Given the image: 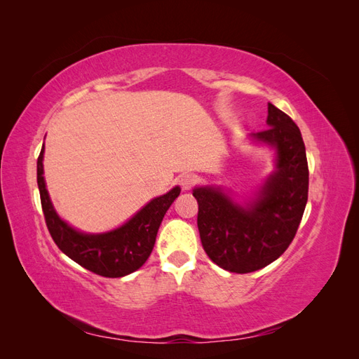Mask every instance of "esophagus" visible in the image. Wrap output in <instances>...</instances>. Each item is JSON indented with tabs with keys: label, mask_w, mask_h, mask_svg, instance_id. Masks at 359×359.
I'll use <instances>...</instances> for the list:
<instances>
[{
	"label": "esophagus",
	"mask_w": 359,
	"mask_h": 359,
	"mask_svg": "<svg viewBox=\"0 0 359 359\" xmlns=\"http://www.w3.org/2000/svg\"><path fill=\"white\" fill-rule=\"evenodd\" d=\"M196 182L198 177L193 175V173H186V175L180 177V186L182 187V190H190Z\"/></svg>",
	"instance_id": "obj_1"
}]
</instances>
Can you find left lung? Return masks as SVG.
Here are the masks:
<instances>
[{
  "label": "left lung",
  "instance_id": "obj_1",
  "mask_svg": "<svg viewBox=\"0 0 359 359\" xmlns=\"http://www.w3.org/2000/svg\"><path fill=\"white\" fill-rule=\"evenodd\" d=\"M268 128L252 137L276 149V170L253 202L241 206L219 187H196L198 227L206 255L236 274L253 273L286 252L309 198V165L298 126L268 103Z\"/></svg>",
  "mask_w": 359,
  "mask_h": 359
}]
</instances>
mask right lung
Masks as SVG:
<instances>
[{
    "mask_svg": "<svg viewBox=\"0 0 359 359\" xmlns=\"http://www.w3.org/2000/svg\"><path fill=\"white\" fill-rule=\"evenodd\" d=\"M41 148L37 158V184L46 226L52 240L64 255L76 264L102 277H124L135 273L149 257L163 217L172 202L180 196V187L148 202L132 219L118 229L104 233H82L60 219L49 199L43 178Z\"/></svg>",
    "mask_w": 359,
    "mask_h": 359,
    "instance_id": "right-lung-1",
    "label": "right lung"
}]
</instances>
